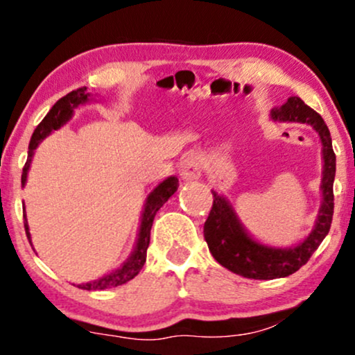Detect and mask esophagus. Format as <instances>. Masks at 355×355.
I'll return each mask as SVG.
<instances>
[{"mask_svg": "<svg viewBox=\"0 0 355 355\" xmlns=\"http://www.w3.org/2000/svg\"><path fill=\"white\" fill-rule=\"evenodd\" d=\"M200 175H202V165L198 157L189 155L180 162V177L183 180H198Z\"/></svg>", "mask_w": 355, "mask_h": 355, "instance_id": "obj_1", "label": "esophagus"}]
</instances>
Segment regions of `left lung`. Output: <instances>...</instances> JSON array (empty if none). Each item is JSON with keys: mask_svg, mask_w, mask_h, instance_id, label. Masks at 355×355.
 Returning a JSON list of instances; mask_svg holds the SVG:
<instances>
[{"mask_svg": "<svg viewBox=\"0 0 355 355\" xmlns=\"http://www.w3.org/2000/svg\"><path fill=\"white\" fill-rule=\"evenodd\" d=\"M271 117L279 122H301L314 127L321 137L324 172H322V205L314 230L304 241L297 246L281 250V248L264 246L254 241L245 232L233 208L223 196L215 191L210 215L203 226L207 241L213 258L226 270L250 279H275L286 277L296 272L309 261V258L321 245L331 230L332 213H334V177H336V153L332 150V140L326 122L322 117L306 105L300 97H289L281 107L271 110Z\"/></svg>", "mask_w": 355, "mask_h": 355, "instance_id": "8db88e82", "label": "left lung"}]
</instances>
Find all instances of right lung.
<instances>
[{"instance_id":"obj_1","label":"right lung","mask_w":355,"mask_h":355,"mask_svg":"<svg viewBox=\"0 0 355 355\" xmlns=\"http://www.w3.org/2000/svg\"><path fill=\"white\" fill-rule=\"evenodd\" d=\"M89 99V92L87 87H79L76 91H72L66 96L61 97L55 104L53 105V109L49 110L48 115L42 119L40 125L36 127L33 132L31 142H29V152H28V160L24 164L23 168V175H21V183H26V175L29 170V164H31L34 148L37 147V144L44 139L46 135H49L53 130H58L59 127L64 125L67 121L71 119L74 109L78 107L79 104H84ZM178 189V178L177 177H170L166 178L157 187L155 190L148 195L147 203H145L144 213H142V223H140V232H139V241H137L135 251L132 253V256L123 263L122 268H119L117 271L110 272V275L101 277V279L92 281V283H85V284H79L78 288L80 289H87V291H97V289H107V288H115V286H122L125 284L127 281L134 279V277L139 275L140 270L144 268L145 259H147V248L148 243H150V230H152V223L153 218H155L157 211L164 207V203L166 200L172 196L175 191ZM24 220H26V215L23 213ZM24 230H26L28 240L31 243V236H29V228H28V221H24Z\"/></svg>"}]
</instances>
